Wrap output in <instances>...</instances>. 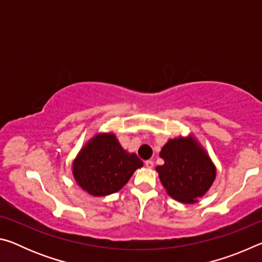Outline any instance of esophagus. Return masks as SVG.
I'll list each match as a JSON object with an SVG mask.
<instances>
[{
    "label": "esophagus",
    "mask_w": 262,
    "mask_h": 262,
    "mask_svg": "<svg viewBox=\"0 0 262 262\" xmlns=\"http://www.w3.org/2000/svg\"><path fill=\"white\" fill-rule=\"evenodd\" d=\"M144 164H145V166H147L148 168H152L154 167V162L152 161H145Z\"/></svg>",
    "instance_id": "obj_1"
}]
</instances>
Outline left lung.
Here are the masks:
<instances>
[{"label": "left lung", "mask_w": 262, "mask_h": 262, "mask_svg": "<svg viewBox=\"0 0 262 262\" xmlns=\"http://www.w3.org/2000/svg\"><path fill=\"white\" fill-rule=\"evenodd\" d=\"M163 165L156 166L159 180L172 199L186 205L198 202L216 178V166L193 134L167 140L159 152Z\"/></svg>", "instance_id": "obj_1"}]
</instances>
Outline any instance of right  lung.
Masks as SVG:
<instances>
[{
  "label": "right lung",
  "mask_w": 262,
  "mask_h": 262,
  "mask_svg": "<svg viewBox=\"0 0 262 262\" xmlns=\"http://www.w3.org/2000/svg\"><path fill=\"white\" fill-rule=\"evenodd\" d=\"M143 166L134 152L122 148L112 132L97 133L79 150L72 164L76 184L94 196L119 192Z\"/></svg>",
  "instance_id": "1"
}]
</instances>
